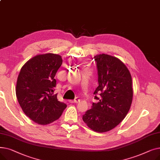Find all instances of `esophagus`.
<instances>
[{
    "label": "esophagus",
    "instance_id": "esophagus-1",
    "mask_svg": "<svg viewBox=\"0 0 160 160\" xmlns=\"http://www.w3.org/2000/svg\"><path fill=\"white\" fill-rule=\"evenodd\" d=\"M69 102H71V103H78V102H80V99L77 97V98H75L74 100H69Z\"/></svg>",
    "mask_w": 160,
    "mask_h": 160
}]
</instances>
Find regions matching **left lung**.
I'll list each match as a JSON object with an SVG mask.
<instances>
[{"mask_svg": "<svg viewBox=\"0 0 160 160\" xmlns=\"http://www.w3.org/2000/svg\"><path fill=\"white\" fill-rule=\"evenodd\" d=\"M94 59L98 86L93 94L98 101L93 102L82 119L91 130L106 132L117 127L130 110L133 98L132 77L118 58L102 54Z\"/></svg>", "mask_w": 160, "mask_h": 160, "instance_id": "1", "label": "left lung"}]
</instances>
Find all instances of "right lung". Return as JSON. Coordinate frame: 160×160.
<instances>
[{
  "mask_svg": "<svg viewBox=\"0 0 160 160\" xmlns=\"http://www.w3.org/2000/svg\"><path fill=\"white\" fill-rule=\"evenodd\" d=\"M62 64L58 54L38 55L22 66L18 76L16 96L19 105L30 119L39 124L58 119L67 107L54 94V77Z\"/></svg>",
  "mask_w": 160,
  "mask_h": 160,
  "instance_id": "1",
  "label": "right lung"
}]
</instances>
